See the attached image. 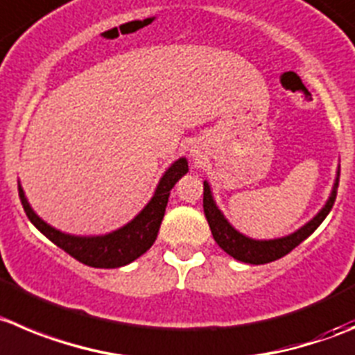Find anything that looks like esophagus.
Returning <instances> with one entry per match:
<instances>
[{
    "mask_svg": "<svg viewBox=\"0 0 355 355\" xmlns=\"http://www.w3.org/2000/svg\"><path fill=\"white\" fill-rule=\"evenodd\" d=\"M197 153H198L197 150H191V155H193V157H197Z\"/></svg>",
    "mask_w": 355,
    "mask_h": 355,
    "instance_id": "1",
    "label": "esophagus"
}]
</instances>
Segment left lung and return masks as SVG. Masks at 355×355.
Masks as SVG:
<instances>
[{"mask_svg":"<svg viewBox=\"0 0 355 355\" xmlns=\"http://www.w3.org/2000/svg\"><path fill=\"white\" fill-rule=\"evenodd\" d=\"M338 181H340V167L336 171V180L333 183V190L329 193V198L326 200V204L322 205L319 212L313 216L310 221H306L305 225L300 226L298 230L293 232V234L284 235V237L279 239H268V241H258V239H251L248 235L241 234L239 230H235L232 223L225 218V214L221 212V209L216 204L214 197H212L211 184L207 181H204V212L205 218H207L209 228L212 232V237L218 242L219 248L230 254L232 258H235L237 261L249 263V265H263V263L275 261V259L282 258L288 252H291L296 245L302 244L306 237L313 234L317 230V226L326 219V216L329 214V211L333 209V204L336 200V190H338Z\"/></svg>","mask_w":355,"mask_h":355,"instance_id":"obj_1","label":"left lung"}]
</instances>
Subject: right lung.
I'll return each instance as SVG.
<instances>
[{"mask_svg":"<svg viewBox=\"0 0 355 355\" xmlns=\"http://www.w3.org/2000/svg\"><path fill=\"white\" fill-rule=\"evenodd\" d=\"M187 172L188 160L184 157L178 158L164 172L155 188L153 197L141 209L139 214L134 216V219H130L127 225L120 226L118 230L104 235H71L57 230L33 211L20 183L19 197L29 221L57 248L66 251L67 254L78 259L83 265L94 266V268H118V266L129 265L134 259L139 258L157 241L171 190Z\"/></svg>","mask_w":355,"mask_h":355,"instance_id":"right-lung-1","label":"right lung"}]
</instances>
